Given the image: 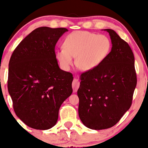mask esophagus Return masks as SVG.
<instances>
[{"mask_svg":"<svg viewBox=\"0 0 148 148\" xmlns=\"http://www.w3.org/2000/svg\"><path fill=\"white\" fill-rule=\"evenodd\" d=\"M72 88H73V92H76L80 87V81L77 78H74L72 82Z\"/></svg>","mask_w":148,"mask_h":148,"instance_id":"1","label":"esophagus"}]
</instances>
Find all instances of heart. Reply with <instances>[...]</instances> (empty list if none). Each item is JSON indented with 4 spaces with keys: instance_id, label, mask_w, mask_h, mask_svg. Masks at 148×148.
<instances>
[{
    "instance_id": "obj_1",
    "label": "heart",
    "mask_w": 148,
    "mask_h": 148,
    "mask_svg": "<svg viewBox=\"0 0 148 148\" xmlns=\"http://www.w3.org/2000/svg\"><path fill=\"white\" fill-rule=\"evenodd\" d=\"M63 48L56 51V58L61 67L68 70L76 58L78 69L89 71L100 65L108 56L112 42L108 37L88 31H75L66 36Z\"/></svg>"
}]
</instances>
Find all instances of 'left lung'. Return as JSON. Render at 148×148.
Instances as JSON below:
<instances>
[{
    "label": "left lung",
    "instance_id": "1",
    "mask_svg": "<svg viewBox=\"0 0 148 148\" xmlns=\"http://www.w3.org/2000/svg\"><path fill=\"white\" fill-rule=\"evenodd\" d=\"M112 47L107 58L92 70L81 74L78 114L92 130L116 125L130 109L137 84L133 52L126 42L112 29Z\"/></svg>",
    "mask_w": 148,
    "mask_h": 148
}]
</instances>
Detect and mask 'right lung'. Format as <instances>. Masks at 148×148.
Masks as SVG:
<instances>
[{"label":"right lung","mask_w":148,"mask_h":148,"mask_svg":"<svg viewBox=\"0 0 148 148\" xmlns=\"http://www.w3.org/2000/svg\"><path fill=\"white\" fill-rule=\"evenodd\" d=\"M65 28L39 27L15 48L9 61L8 90L16 116L32 128L56 124L62 103L72 93V73L58 66L55 46Z\"/></svg>","instance_id":"right-lung-1"}]
</instances>
